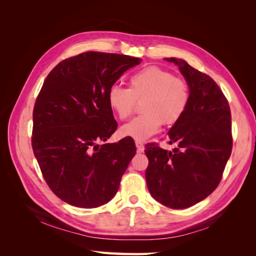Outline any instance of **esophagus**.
I'll return each mask as SVG.
<instances>
[{
  "label": "esophagus",
  "mask_w": 256,
  "mask_h": 256,
  "mask_svg": "<svg viewBox=\"0 0 256 256\" xmlns=\"http://www.w3.org/2000/svg\"><path fill=\"white\" fill-rule=\"evenodd\" d=\"M136 150L138 152H144V144L142 142H136Z\"/></svg>",
  "instance_id": "esophagus-1"
}]
</instances>
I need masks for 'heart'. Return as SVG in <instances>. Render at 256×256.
<instances>
[{"mask_svg":"<svg viewBox=\"0 0 256 256\" xmlns=\"http://www.w3.org/2000/svg\"><path fill=\"white\" fill-rule=\"evenodd\" d=\"M142 115L124 125L120 134L144 141L157 134L161 125L172 126L180 120L190 102L188 83L158 66H148L129 80V88L114 85L108 92V102L122 120L129 118L142 102Z\"/></svg>","mask_w":256,"mask_h":256,"instance_id":"obj_1","label":"heart"}]
</instances>
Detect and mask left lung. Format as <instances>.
I'll return each instance as SVG.
<instances>
[{
	"instance_id": "8db88e82",
	"label": "left lung",
	"mask_w": 256,
	"mask_h": 256,
	"mask_svg": "<svg viewBox=\"0 0 256 256\" xmlns=\"http://www.w3.org/2000/svg\"><path fill=\"white\" fill-rule=\"evenodd\" d=\"M180 67L190 88V102L182 118L168 134V152L148 143L146 182L154 200L182 209L206 198L221 182L233 147L228 102L210 76L182 58H166Z\"/></svg>"
}]
</instances>
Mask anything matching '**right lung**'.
I'll use <instances>...</instances> for the list:
<instances>
[{
  "label": "right lung",
  "mask_w": 256,
  "mask_h": 256,
  "mask_svg": "<svg viewBox=\"0 0 256 256\" xmlns=\"http://www.w3.org/2000/svg\"><path fill=\"white\" fill-rule=\"evenodd\" d=\"M141 63L124 54L83 52L62 60L46 78L33 110L32 148L58 198L95 208L116 194L136 152L132 138L99 146L118 128L108 92Z\"/></svg>",
  "instance_id": "obj_1"
}]
</instances>
